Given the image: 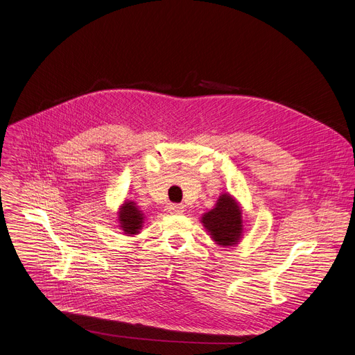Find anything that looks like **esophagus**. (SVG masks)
<instances>
[{"mask_svg": "<svg viewBox=\"0 0 355 355\" xmlns=\"http://www.w3.org/2000/svg\"><path fill=\"white\" fill-rule=\"evenodd\" d=\"M184 209H185V207H184L182 204H171V205L168 207V211H170L171 214H182Z\"/></svg>", "mask_w": 355, "mask_h": 355, "instance_id": "1", "label": "esophagus"}]
</instances>
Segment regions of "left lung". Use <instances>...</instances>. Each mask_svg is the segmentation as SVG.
I'll return each mask as SVG.
<instances>
[{
  "label": "left lung",
  "mask_w": 355,
  "mask_h": 355,
  "mask_svg": "<svg viewBox=\"0 0 355 355\" xmlns=\"http://www.w3.org/2000/svg\"><path fill=\"white\" fill-rule=\"evenodd\" d=\"M242 212L230 194H222L214 209L202 216V223L211 238L222 246L235 245L243 231Z\"/></svg>",
  "instance_id": "left-lung-1"
}]
</instances>
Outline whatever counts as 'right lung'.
I'll return each instance as SVG.
<instances>
[{
  "instance_id": "right-lung-1",
  "label": "right lung",
  "mask_w": 355,
  "mask_h": 355,
  "mask_svg": "<svg viewBox=\"0 0 355 355\" xmlns=\"http://www.w3.org/2000/svg\"><path fill=\"white\" fill-rule=\"evenodd\" d=\"M119 220H120V228L124 231V234L136 235L139 234L143 225V214L136 207L135 202L127 201L120 208Z\"/></svg>"
}]
</instances>
